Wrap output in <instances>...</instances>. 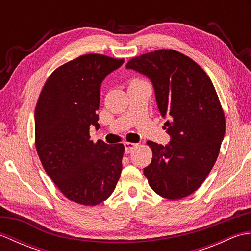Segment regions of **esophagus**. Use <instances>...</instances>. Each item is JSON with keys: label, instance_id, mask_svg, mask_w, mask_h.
Instances as JSON below:
<instances>
[{"label": "esophagus", "instance_id": "34e87169", "mask_svg": "<svg viewBox=\"0 0 251 251\" xmlns=\"http://www.w3.org/2000/svg\"><path fill=\"white\" fill-rule=\"evenodd\" d=\"M137 143L132 142H124V148H125V153H131L134 149L137 148Z\"/></svg>", "mask_w": 251, "mask_h": 251}]
</instances>
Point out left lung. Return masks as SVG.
<instances>
[{
    "mask_svg": "<svg viewBox=\"0 0 251 251\" xmlns=\"http://www.w3.org/2000/svg\"><path fill=\"white\" fill-rule=\"evenodd\" d=\"M150 79L170 136L166 146L148 141L152 161L143 169L152 190L168 200L193 193L210 173L226 134V120L210 78L191 58L161 50L126 65Z\"/></svg>",
    "mask_w": 251,
    "mask_h": 251,
    "instance_id": "8db88e82",
    "label": "left lung"
}]
</instances>
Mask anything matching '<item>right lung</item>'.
Masks as SVG:
<instances>
[{"label": "right lung", "mask_w": 251, "mask_h": 251, "mask_svg": "<svg viewBox=\"0 0 251 251\" xmlns=\"http://www.w3.org/2000/svg\"><path fill=\"white\" fill-rule=\"evenodd\" d=\"M124 59L81 56L51 73L35 106V146L42 165L62 194L96 206L113 193L121 177L124 146L90 140L98 129L100 88Z\"/></svg>", "instance_id": "1"}]
</instances>
